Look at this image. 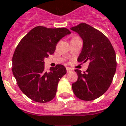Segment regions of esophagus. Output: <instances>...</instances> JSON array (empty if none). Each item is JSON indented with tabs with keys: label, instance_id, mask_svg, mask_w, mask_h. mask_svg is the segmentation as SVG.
<instances>
[{
	"label": "esophagus",
	"instance_id": "esophagus-1",
	"mask_svg": "<svg viewBox=\"0 0 126 126\" xmlns=\"http://www.w3.org/2000/svg\"><path fill=\"white\" fill-rule=\"evenodd\" d=\"M66 70H67V73H69V72H71V71L73 69H71V68H70V67H66Z\"/></svg>",
	"mask_w": 126,
	"mask_h": 126
}]
</instances>
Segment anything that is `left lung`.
Masks as SVG:
<instances>
[{"mask_svg":"<svg viewBox=\"0 0 126 126\" xmlns=\"http://www.w3.org/2000/svg\"><path fill=\"white\" fill-rule=\"evenodd\" d=\"M83 40L78 62H89L86 72L75 69L77 82L72 84L73 93L83 100H93L110 88L117 67L116 54L108 38L102 32L86 23L71 28Z\"/></svg>","mask_w":126,"mask_h":126,"instance_id":"1","label":"left lung"}]
</instances>
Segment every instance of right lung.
<instances>
[{
	"instance_id": "1",
	"label": "right lung",
	"mask_w": 126,
	"mask_h": 126,
	"mask_svg": "<svg viewBox=\"0 0 126 126\" xmlns=\"http://www.w3.org/2000/svg\"><path fill=\"white\" fill-rule=\"evenodd\" d=\"M67 28L37 26L22 38L12 58V71L22 93L35 102L46 103L55 98L58 84L66 73L57 64L44 71V58L54 53L59 40L69 35Z\"/></svg>"
}]
</instances>
